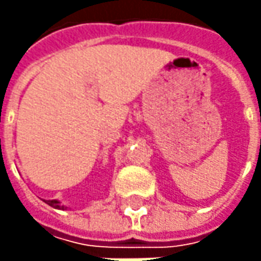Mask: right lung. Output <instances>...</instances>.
Wrapping results in <instances>:
<instances>
[{
	"mask_svg": "<svg viewBox=\"0 0 261 261\" xmlns=\"http://www.w3.org/2000/svg\"><path fill=\"white\" fill-rule=\"evenodd\" d=\"M46 203L49 206H52V207H55V209H65V206H62L58 200H45Z\"/></svg>",
	"mask_w": 261,
	"mask_h": 261,
	"instance_id": "add662e5",
	"label": "right lung"
}]
</instances>
